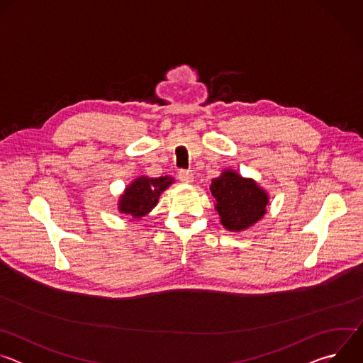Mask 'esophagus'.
Returning <instances> with one entry per match:
<instances>
[{
    "instance_id": "obj_1",
    "label": "esophagus",
    "mask_w": 363,
    "mask_h": 363,
    "mask_svg": "<svg viewBox=\"0 0 363 363\" xmlns=\"http://www.w3.org/2000/svg\"><path fill=\"white\" fill-rule=\"evenodd\" d=\"M178 178L181 182H185V184H191L194 181V174L192 171H185V169H181L178 172Z\"/></svg>"
}]
</instances>
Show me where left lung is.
<instances>
[{"mask_svg": "<svg viewBox=\"0 0 363 363\" xmlns=\"http://www.w3.org/2000/svg\"><path fill=\"white\" fill-rule=\"evenodd\" d=\"M216 199L220 221L228 231H242L266 214L267 192L251 178H242L231 169H225L214 178L210 186Z\"/></svg>", "mask_w": 363, "mask_h": 363, "instance_id": "left-lung-1", "label": "left lung"}]
</instances>
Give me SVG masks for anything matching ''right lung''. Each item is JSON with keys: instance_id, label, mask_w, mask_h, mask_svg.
<instances>
[{"instance_id": "add662e5", "label": "right lung", "mask_w": 363, "mask_h": 363, "mask_svg": "<svg viewBox=\"0 0 363 363\" xmlns=\"http://www.w3.org/2000/svg\"><path fill=\"white\" fill-rule=\"evenodd\" d=\"M172 182L174 179L171 177L136 178L121 195L119 211L122 214H129L133 220H140L158 203L160 195Z\"/></svg>"}]
</instances>
